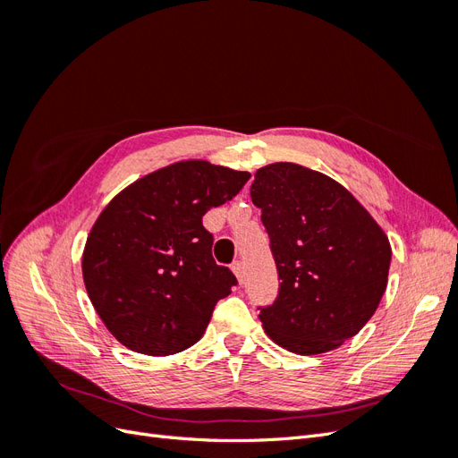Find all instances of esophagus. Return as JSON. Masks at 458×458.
<instances>
[{
	"label": "esophagus",
	"instance_id": "obj_1",
	"mask_svg": "<svg viewBox=\"0 0 458 458\" xmlns=\"http://www.w3.org/2000/svg\"><path fill=\"white\" fill-rule=\"evenodd\" d=\"M231 269H233L234 276H237V281L242 283L244 281V263L242 261H234L233 266H231Z\"/></svg>",
	"mask_w": 458,
	"mask_h": 458
}]
</instances>
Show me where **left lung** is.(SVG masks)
Listing matches in <instances>:
<instances>
[{
    "mask_svg": "<svg viewBox=\"0 0 458 458\" xmlns=\"http://www.w3.org/2000/svg\"><path fill=\"white\" fill-rule=\"evenodd\" d=\"M279 271V296L259 308L267 336L298 355L336 350L377 311L387 284L392 246L382 227L335 179L293 162L254 174Z\"/></svg>",
    "mask_w": 458,
    "mask_h": 458,
    "instance_id": "left-lung-1",
    "label": "left lung"
}]
</instances>
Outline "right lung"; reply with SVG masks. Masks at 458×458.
<instances>
[{
  "mask_svg": "<svg viewBox=\"0 0 458 458\" xmlns=\"http://www.w3.org/2000/svg\"><path fill=\"white\" fill-rule=\"evenodd\" d=\"M250 179L206 160L152 172L110 200L93 224L81 275L97 315L122 345L152 357L197 344L216 303L237 284L212 258L202 225Z\"/></svg>",
  "mask_w": 458,
  "mask_h": 458,
  "instance_id": "obj_1",
  "label": "right lung"
}]
</instances>
